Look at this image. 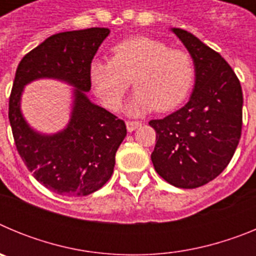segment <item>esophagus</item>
I'll return each instance as SVG.
<instances>
[{
    "label": "esophagus",
    "instance_id": "obj_1",
    "mask_svg": "<svg viewBox=\"0 0 256 256\" xmlns=\"http://www.w3.org/2000/svg\"><path fill=\"white\" fill-rule=\"evenodd\" d=\"M126 130L128 132H133V130H136L138 126H142L141 122H126Z\"/></svg>",
    "mask_w": 256,
    "mask_h": 256
}]
</instances>
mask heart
Segmentation results:
<instances>
[{
    "label": "heart",
    "instance_id": "1",
    "mask_svg": "<svg viewBox=\"0 0 256 256\" xmlns=\"http://www.w3.org/2000/svg\"><path fill=\"white\" fill-rule=\"evenodd\" d=\"M195 74L186 51L150 37L122 40L112 48V58H94L88 69L94 94L110 110L120 108L132 80L137 91L126 108L132 115L178 108L188 96Z\"/></svg>",
    "mask_w": 256,
    "mask_h": 256
}]
</instances>
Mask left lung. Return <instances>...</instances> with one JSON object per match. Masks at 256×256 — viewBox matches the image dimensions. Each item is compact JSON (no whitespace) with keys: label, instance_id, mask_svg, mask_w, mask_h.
Returning <instances> with one entry per match:
<instances>
[{"label":"left lung","instance_id":"obj_1","mask_svg":"<svg viewBox=\"0 0 256 256\" xmlns=\"http://www.w3.org/2000/svg\"><path fill=\"white\" fill-rule=\"evenodd\" d=\"M195 64V84L186 105L151 120L156 144L151 154L160 177L180 188H196L230 164L242 128V90L227 61L198 37L170 28Z\"/></svg>","mask_w":256,"mask_h":256}]
</instances>
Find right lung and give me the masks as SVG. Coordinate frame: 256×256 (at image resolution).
Segmentation results:
<instances>
[{
    "instance_id": "add662e5",
    "label": "right lung",
    "mask_w": 256,
    "mask_h": 256,
    "mask_svg": "<svg viewBox=\"0 0 256 256\" xmlns=\"http://www.w3.org/2000/svg\"><path fill=\"white\" fill-rule=\"evenodd\" d=\"M108 28L58 33L28 52L18 65L8 101V120L18 152L36 180L69 198L87 196L105 184L114 172L115 154L126 136L123 120L92 102L88 69ZM38 78L72 85L70 122L56 134L32 128L21 112L24 88Z\"/></svg>"
}]
</instances>
